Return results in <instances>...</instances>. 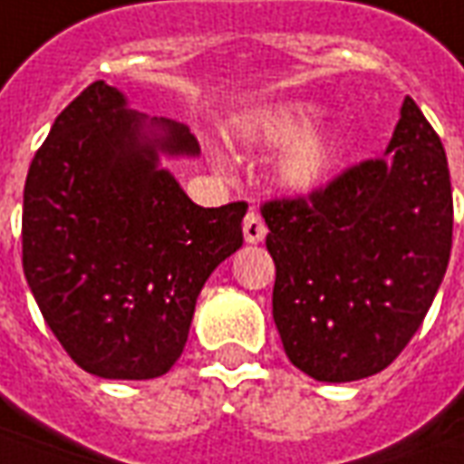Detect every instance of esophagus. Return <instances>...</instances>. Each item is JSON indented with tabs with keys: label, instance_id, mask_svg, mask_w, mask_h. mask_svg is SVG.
I'll list each match as a JSON object with an SVG mask.
<instances>
[{
	"label": "esophagus",
	"instance_id": "1",
	"mask_svg": "<svg viewBox=\"0 0 464 464\" xmlns=\"http://www.w3.org/2000/svg\"><path fill=\"white\" fill-rule=\"evenodd\" d=\"M242 232H245V242H247V245H260L265 239V235H267V227H265V222L260 219V214L250 212L245 217Z\"/></svg>",
	"mask_w": 464,
	"mask_h": 464
}]
</instances>
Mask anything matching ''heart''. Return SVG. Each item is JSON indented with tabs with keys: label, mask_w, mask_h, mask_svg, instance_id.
I'll list each match as a JSON object with an SVG mask.
<instances>
[{
	"label": "heart",
	"mask_w": 464,
	"mask_h": 464,
	"mask_svg": "<svg viewBox=\"0 0 464 464\" xmlns=\"http://www.w3.org/2000/svg\"><path fill=\"white\" fill-rule=\"evenodd\" d=\"M318 113L321 105L311 101H283L242 118L232 136L250 149H275L285 143L273 164L275 184L290 194H308L328 181L343 149L338 123H313Z\"/></svg>",
	"instance_id": "1"
}]
</instances>
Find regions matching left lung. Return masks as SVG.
I'll list each match as a JSON object with an SVG mask.
<instances>
[{"label": "left lung", "instance_id": "left-lung-1", "mask_svg": "<svg viewBox=\"0 0 464 464\" xmlns=\"http://www.w3.org/2000/svg\"><path fill=\"white\" fill-rule=\"evenodd\" d=\"M263 217L290 363L325 384L384 372L424 321L452 247L447 156L417 103L404 98L382 159L311 199L270 201Z\"/></svg>", "mask_w": 464, "mask_h": 464}]
</instances>
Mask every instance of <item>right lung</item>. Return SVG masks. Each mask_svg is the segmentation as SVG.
I'll use <instances>...</instances> for the list:
<instances>
[{
    "instance_id": "add662e5",
    "label": "right lung",
    "mask_w": 464,
    "mask_h": 464,
    "mask_svg": "<svg viewBox=\"0 0 464 464\" xmlns=\"http://www.w3.org/2000/svg\"><path fill=\"white\" fill-rule=\"evenodd\" d=\"M184 123L98 80L55 118L24 184L22 265L70 359L156 379L184 351L201 287L242 247L245 201L199 207L164 159H197Z\"/></svg>"
}]
</instances>
